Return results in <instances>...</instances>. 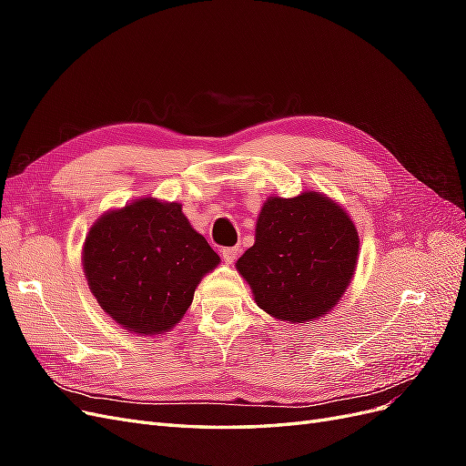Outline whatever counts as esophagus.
Returning <instances> with one entry per match:
<instances>
[{
	"label": "esophagus",
	"instance_id": "34e87169",
	"mask_svg": "<svg viewBox=\"0 0 466 466\" xmlns=\"http://www.w3.org/2000/svg\"><path fill=\"white\" fill-rule=\"evenodd\" d=\"M237 252H238V248H237V247H223V248H221V255H223V260H225V262H228V264L235 262V258H237Z\"/></svg>",
	"mask_w": 466,
	"mask_h": 466
}]
</instances>
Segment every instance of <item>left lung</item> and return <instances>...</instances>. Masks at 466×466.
<instances>
[{"instance_id":"8db88e82","label":"left lung","mask_w":466,"mask_h":466,"mask_svg":"<svg viewBox=\"0 0 466 466\" xmlns=\"http://www.w3.org/2000/svg\"><path fill=\"white\" fill-rule=\"evenodd\" d=\"M360 238L346 211L319 192L272 196L262 206L257 241L237 270L268 315L309 322L342 298L356 270Z\"/></svg>"}]
</instances>
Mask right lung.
<instances>
[{
  "mask_svg": "<svg viewBox=\"0 0 466 466\" xmlns=\"http://www.w3.org/2000/svg\"><path fill=\"white\" fill-rule=\"evenodd\" d=\"M219 264L180 204L144 198L98 219L83 247V268L98 305L124 329L171 330L185 317L204 274Z\"/></svg>",
  "mask_w": 466,
  "mask_h": 466,
  "instance_id": "1",
  "label": "right lung"
}]
</instances>
